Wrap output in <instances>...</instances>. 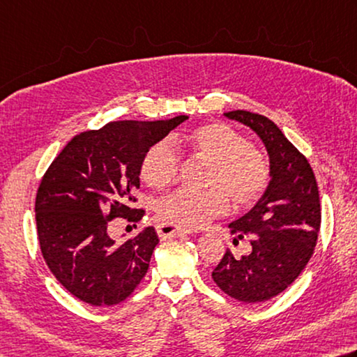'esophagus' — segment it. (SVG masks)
<instances>
[{
  "mask_svg": "<svg viewBox=\"0 0 357 357\" xmlns=\"http://www.w3.org/2000/svg\"><path fill=\"white\" fill-rule=\"evenodd\" d=\"M193 229H187L183 228V226H176L172 223H159L158 225V234L160 238H170V237H176V236H183V234H192Z\"/></svg>",
  "mask_w": 357,
  "mask_h": 357,
  "instance_id": "34e87169",
  "label": "esophagus"
}]
</instances>
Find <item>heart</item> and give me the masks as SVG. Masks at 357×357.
I'll use <instances>...</instances> for the list:
<instances>
[{
	"label": "heart",
	"instance_id": "obj_1",
	"mask_svg": "<svg viewBox=\"0 0 357 357\" xmlns=\"http://www.w3.org/2000/svg\"><path fill=\"white\" fill-rule=\"evenodd\" d=\"M197 156L211 160L207 189L181 187L160 199L159 215L185 228H199L223 215L229 199L238 209L250 207L264 195L270 183V165L259 148L226 123H207L183 139ZM181 156L172 140L162 139L148 148L140 174L148 185L162 189L179 173Z\"/></svg>",
	"mask_w": 357,
	"mask_h": 357
}]
</instances>
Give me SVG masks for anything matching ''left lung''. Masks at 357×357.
Instances as JSON below:
<instances>
[{"mask_svg": "<svg viewBox=\"0 0 357 357\" xmlns=\"http://www.w3.org/2000/svg\"><path fill=\"white\" fill-rule=\"evenodd\" d=\"M225 116L250 126L270 156L271 181L252 209L229 225L234 243L250 238L248 256L228 248L212 271L225 294L243 303H262L294 282L312 257L321 223L319 185L309 160L273 121L248 111Z\"/></svg>", "mask_w": 357, "mask_h": 357, "instance_id": "8db88e82", "label": "left lung"}]
</instances>
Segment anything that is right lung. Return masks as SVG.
I'll return each instance as SVG.
<instances>
[{
	"label": "right lung",
	"mask_w": 357,
	"mask_h": 357,
	"mask_svg": "<svg viewBox=\"0 0 357 357\" xmlns=\"http://www.w3.org/2000/svg\"><path fill=\"white\" fill-rule=\"evenodd\" d=\"M111 121L75 135L51 162L36 197L42 256L71 295L92 306L125 301L144 280L159 238L153 226L116 238V218L137 223L134 190L148 148L185 121Z\"/></svg>",
	"instance_id": "right-lung-1"
}]
</instances>
